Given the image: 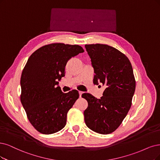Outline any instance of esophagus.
Returning a JSON list of instances; mask_svg holds the SVG:
<instances>
[{
	"label": "esophagus",
	"instance_id": "34e87169",
	"mask_svg": "<svg viewBox=\"0 0 160 160\" xmlns=\"http://www.w3.org/2000/svg\"><path fill=\"white\" fill-rule=\"evenodd\" d=\"M83 93H84V92H80V91L79 92V95H80V98L82 97V94H83Z\"/></svg>",
	"mask_w": 160,
	"mask_h": 160
}]
</instances>
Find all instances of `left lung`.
<instances>
[{
    "label": "left lung",
    "mask_w": 160,
    "mask_h": 160,
    "mask_svg": "<svg viewBox=\"0 0 160 160\" xmlns=\"http://www.w3.org/2000/svg\"><path fill=\"white\" fill-rule=\"evenodd\" d=\"M85 47L94 68L93 84L101 82L105 86L100 99L90 93L82 94L88 103L84 112L86 125L99 134H110L121 125L131 107L136 88L132 64L113 47L98 43Z\"/></svg>",
    "instance_id": "left-lung-1"
}]
</instances>
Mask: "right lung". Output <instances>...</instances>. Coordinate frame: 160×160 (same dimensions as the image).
Segmentation results:
<instances>
[{"label":"right lung","instance_id":"obj_1","mask_svg":"<svg viewBox=\"0 0 160 160\" xmlns=\"http://www.w3.org/2000/svg\"><path fill=\"white\" fill-rule=\"evenodd\" d=\"M84 51L78 45L54 43L40 47L29 57L23 69L20 101L32 125L42 134L62 129L67 113L79 98L73 90L62 92L57 86L70 59Z\"/></svg>","mask_w":160,"mask_h":160}]
</instances>
